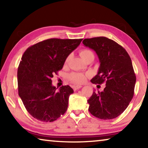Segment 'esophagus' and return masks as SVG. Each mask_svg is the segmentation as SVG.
<instances>
[{"mask_svg":"<svg viewBox=\"0 0 148 148\" xmlns=\"http://www.w3.org/2000/svg\"><path fill=\"white\" fill-rule=\"evenodd\" d=\"M82 86H72V88H73L74 91H76V90L82 88Z\"/></svg>","mask_w":148,"mask_h":148,"instance_id":"esophagus-1","label":"esophagus"}]
</instances>
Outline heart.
Returning a JSON list of instances; mask_svg holds the SVG:
<instances>
[{"mask_svg": "<svg viewBox=\"0 0 148 148\" xmlns=\"http://www.w3.org/2000/svg\"><path fill=\"white\" fill-rule=\"evenodd\" d=\"M79 54L84 61H86V60L88 59L90 56H94L92 51L89 49H84L81 50L79 52ZM71 57H72L71 55H69V56L66 57V59H65V64H67L69 63V62L71 61ZM89 76V73L84 74V73H81V72H73V73L69 74L68 77L71 82H73V83L83 84L84 82H86L87 78Z\"/></svg>", "mask_w": 148, "mask_h": 148, "instance_id": "b5f03b06", "label": "heart"}]
</instances>
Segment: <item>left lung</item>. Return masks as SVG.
I'll return each mask as SVG.
<instances>
[{
	"mask_svg": "<svg viewBox=\"0 0 148 148\" xmlns=\"http://www.w3.org/2000/svg\"><path fill=\"white\" fill-rule=\"evenodd\" d=\"M83 44L96 52L101 62L98 74L91 82L106 83L101 92L93 91L87 100L89 111L101 119H112L123 112L134 95L136 76L131 57L114 40L99 36L84 39Z\"/></svg>",
	"mask_w": 148,
	"mask_h": 148,
	"instance_id": "left-lung-1",
	"label": "left lung"
}]
</instances>
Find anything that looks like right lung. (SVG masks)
I'll return each mask as SVG.
<instances>
[{
    "label": "right lung",
    "instance_id": "obj_1",
    "mask_svg": "<svg viewBox=\"0 0 148 148\" xmlns=\"http://www.w3.org/2000/svg\"><path fill=\"white\" fill-rule=\"evenodd\" d=\"M82 40L50 38L24 52L17 70L18 93L34 118L52 122L66 112L73 89L64 86L57 91L52 86L51 77L62 69L66 57Z\"/></svg>",
    "mask_w": 148,
    "mask_h": 148
}]
</instances>
